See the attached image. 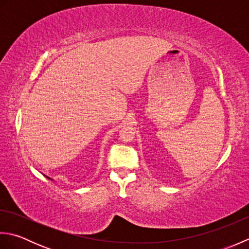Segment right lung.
Here are the masks:
<instances>
[{
    "label": "right lung",
    "instance_id": "right-lung-1",
    "mask_svg": "<svg viewBox=\"0 0 249 249\" xmlns=\"http://www.w3.org/2000/svg\"><path fill=\"white\" fill-rule=\"evenodd\" d=\"M44 177H46L47 178H49V179H51V181H54V179H53V178H50V177H48V176H46V174H44Z\"/></svg>",
    "mask_w": 249,
    "mask_h": 249
}]
</instances>
